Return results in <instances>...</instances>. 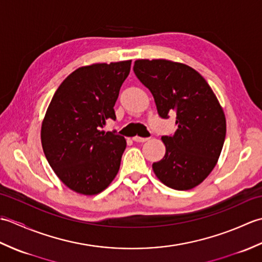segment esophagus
<instances>
[{
  "label": "esophagus",
  "mask_w": 262,
  "mask_h": 262,
  "mask_svg": "<svg viewBox=\"0 0 262 262\" xmlns=\"http://www.w3.org/2000/svg\"><path fill=\"white\" fill-rule=\"evenodd\" d=\"M133 141L134 142H138V143H144L148 141V137H140V136H135L133 137Z\"/></svg>",
  "instance_id": "esophagus-1"
}]
</instances>
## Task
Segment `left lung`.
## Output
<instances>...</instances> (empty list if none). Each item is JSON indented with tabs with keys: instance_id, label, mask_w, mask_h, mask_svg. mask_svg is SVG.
Returning a JSON list of instances; mask_svg holds the SVG:
<instances>
[{
	"instance_id": "obj_1",
	"label": "left lung",
	"mask_w": 262,
	"mask_h": 262,
	"mask_svg": "<svg viewBox=\"0 0 262 262\" xmlns=\"http://www.w3.org/2000/svg\"><path fill=\"white\" fill-rule=\"evenodd\" d=\"M134 73L153 94L159 116L176 113L177 130L162 136L165 155L153 163L155 176L176 190L202 183L215 168L226 135L224 111L204 77L186 64L137 59Z\"/></svg>"
}]
</instances>
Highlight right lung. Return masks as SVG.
Listing matches in <instances>:
<instances>
[{"label":"right lung","mask_w":262,"mask_h":262,"mask_svg":"<svg viewBox=\"0 0 262 262\" xmlns=\"http://www.w3.org/2000/svg\"><path fill=\"white\" fill-rule=\"evenodd\" d=\"M132 60L92 64L62 82L41 125V145L49 165L64 185L86 196L107 188L119 171L126 140L103 132L116 120L115 103Z\"/></svg>","instance_id":"1"}]
</instances>
